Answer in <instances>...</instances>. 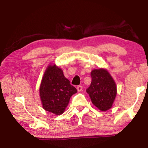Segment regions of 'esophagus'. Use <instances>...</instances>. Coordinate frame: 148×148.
Returning a JSON list of instances; mask_svg holds the SVG:
<instances>
[{
	"label": "esophagus",
	"instance_id": "esophagus-1",
	"mask_svg": "<svg viewBox=\"0 0 148 148\" xmlns=\"http://www.w3.org/2000/svg\"><path fill=\"white\" fill-rule=\"evenodd\" d=\"M77 90L78 92H80L82 91V86H78L77 87Z\"/></svg>",
	"mask_w": 148,
	"mask_h": 148
}]
</instances>
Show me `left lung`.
I'll use <instances>...</instances> for the list:
<instances>
[{"label": "left lung", "instance_id": "left-lung-1", "mask_svg": "<svg viewBox=\"0 0 148 148\" xmlns=\"http://www.w3.org/2000/svg\"><path fill=\"white\" fill-rule=\"evenodd\" d=\"M91 76V84L86 91L95 106L101 111H107L112 107L116 97V82L104 69H93Z\"/></svg>", "mask_w": 148, "mask_h": 148}]
</instances>
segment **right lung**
<instances>
[{"instance_id":"obj_1","label":"right lung","mask_w":148,"mask_h":148,"mask_svg":"<svg viewBox=\"0 0 148 148\" xmlns=\"http://www.w3.org/2000/svg\"><path fill=\"white\" fill-rule=\"evenodd\" d=\"M77 89L71 85L63 71L56 64H49L42 77L39 93L42 108L56 115L64 113L70 99Z\"/></svg>"}]
</instances>
